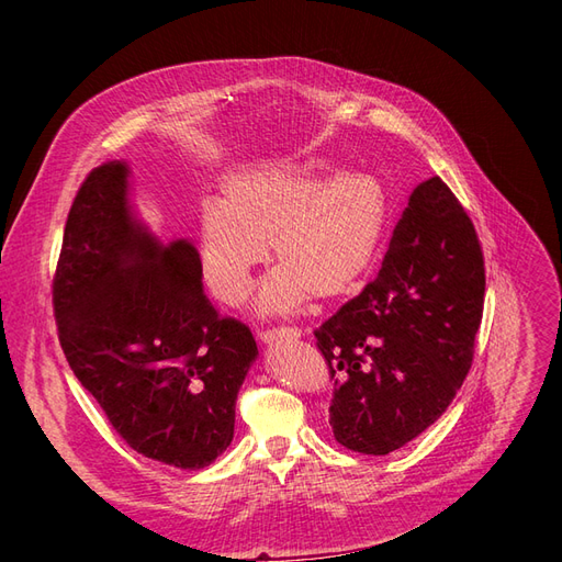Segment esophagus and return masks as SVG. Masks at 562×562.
<instances>
[{
  "instance_id": "esophagus-1",
  "label": "esophagus",
  "mask_w": 562,
  "mask_h": 562,
  "mask_svg": "<svg viewBox=\"0 0 562 562\" xmlns=\"http://www.w3.org/2000/svg\"><path fill=\"white\" fill-rule=\"evenodd\" d=\"M302 333L297 330V328H269V330H260L258 333V337L262 339L265 345H271V342H277V339H281V337H288V339H297Z\"/></svg>"
}]
</instances>
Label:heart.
Here are the masks:
<instances>
[{
  "instance_id": "heart-1",
  "label": "heart",
  "mask_w": 562,
  "mask_h": 562,
  "mask_svg": "<svg viewBox=\"0 0 562 562\" xmlns=\"http://www.w3.org/2000/svg\"><path fill=\"white\" fill-rule=\"evenodd\" d=\"M386 215V190L363 173L321 182L310 168L271 166L232 178L201 211L203 279L220 302L241 304L269 241L281 262L255 297L262 314L300 312L314 293L342 297L375 265Z\"/></svg>"
}]
</instances>
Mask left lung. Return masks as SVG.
I'll list each match as a JSON object with an SVG mask.
<instances>
[{"label": "left lung", "instance_id": "1", "mask_svg": "<svg viewBox=\"0 0 562 562\" xmlns=\"http://www.w3.org/2000/svg\"><path fill=\"white\" fill-rule=\"evenodd\" d=\"M485 297L483 250L462 203L419 182L380 274L314 330L335 378L337 443L389 454L448 411L473 361Z\"/></svg>", "mask_w": 562, "mask_h": 562}]
</instances>
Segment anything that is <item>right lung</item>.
I'll list each match as a JSON object with an SVG mask.
<instances>
[{
	"instance_id": "right-lung-1",
	"label": "right lung",
	"mask_w": 562,
	"mask_h": 562,
	"mask_svg": "<svg viewBox=\"0 0 562 562\" xmlns=\"http://www.w3.org/2000/svg\"><path fill=\"white\" fill-rule=\"evenodd\" d=\"M126 161L83 180L54 279L60 347L126 443L196 471L234 438V405L258 345L217 316L192 241H159L133 211Z\"/></svg>"
}]
</instances>
